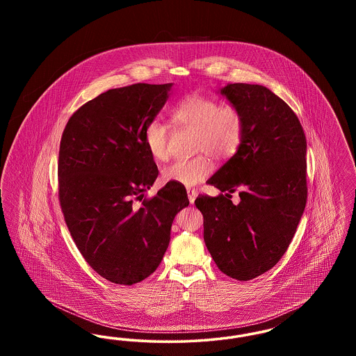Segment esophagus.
Segmentation results:
<instances>
[{
    "label": "esophagus",
    "mask_w": 356,
    "mask_h": 356,
    "mask_svg": "<svg viewBox=\"0 0 356 356\" xmlns=\"http://www.w3.org/2000/svg\"><path fill=\"white\" fill-rule=\"evenodd\" d=\"M186 193H188V200H189V203H195V200H196V197H197V191H195V189H186Z\"/></svg>",
    "instance_id": "34e87169"
}]
</instances>
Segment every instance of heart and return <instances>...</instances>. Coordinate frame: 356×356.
I'll list each match as a JSON object with an SVG mask.
<instances>
[{
    "instance_id": "obj_1",
    "label": "heart",
    "mask_w": 356,
    "mask_h": 356,
    "mask_svg": "<svg viewBox=\"0 0 356 356\" xmlns=\"http://www.w3.org/2000/svg\"><path fill=\"white\" fill-rule=\"evenodd\" d=\"M172 121L195 132L193 152L189 160H177L161 170L165 183L192 186L204 181L212 172L211 157L231 159L241 145L245 121L243 112L232 104H224L203 95H192L172 109ZM170 131L161 120L149 121L144 129V143L154 160L170 156Z\"/></svg>"
}]
</instances>
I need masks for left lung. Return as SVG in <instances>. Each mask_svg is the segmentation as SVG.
<instances>
[{
  "label": "left lung",
  "instance_id": "left-lung-1",
  "mask_svg": "<svg viewBox=\"0 0 356 356\" xmlns=\"http://www.w3.org/2000/svg\"><path fill=\"white\" fill-rule=\"evenodd\" d=\"M243 112L240 148L208 184L216 197L195 200L204 218V241L222 273L251 280L286 254L307 202V141L287 102L263 85L228 84L220 90ZM238 191L241 203H232Z\"/></svg>",
  "mask_w": 356,
  "mask_h": 356
}]
</instances>
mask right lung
Wrapping results in <instances>:
<instances>
[{"instance_id":"obj_1","label":"right lung","mask_w":356,"mask_h":356,"mask_svg":"<svg viewBox=\"0 0 356 356\" xmlns=\"http://www.w3.org/2000/svg\"><path fill=\"white\" fill-rule=\"evenodd\" d=\"M170 86L109 89L80 106L61 137L64 219L85 261L115 284L132 286L156 271L173 219L189 204L186 188L175 183L144 199L159 175L144 129L168 100Z\"/></svg>"}]
</instances>
